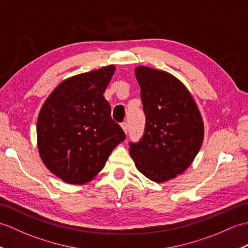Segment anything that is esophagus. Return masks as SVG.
<instances>
[{"label": "esophagus", "mask_w": 248, "mask_h": 248, "mask_svg": "<svg viewBox=\"0 0 248 248\" xmlns=\"http://www.w3.org/2000/svg\"><path fill=\"white\" fill-rule=\"evenodd\" d=\"M121 128H123V130L124 131V133L127 134L128 133V130H129V125L127 123H123L121 124Z\"/></svg>", "instance_id": "34e87169"}]
</instances>
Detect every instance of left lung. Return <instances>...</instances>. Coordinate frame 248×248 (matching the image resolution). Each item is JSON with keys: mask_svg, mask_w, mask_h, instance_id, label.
Instances as JSON below:
<instances>
[{"mask_svg": "<svg viewBox=\"0 0 248 248\" xmlns=\"http://www.w3.org/2000/svg\"><path fill=\"white\" fill-rule=\"evenodd\" d=\"M135 77L146 115L143 138L130 143L138 170L155 182H166L192 164L202 145L204 128L197 104L170 73L139 66Z\"/></svg>", "mask_w": 248, "mask_h": 248, "instance_id": "1", "label": "left lung"}]
</instances>
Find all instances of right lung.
<instances>
[{
    "mask_svg": "<svg viewBox=\"0 0 248 248\" xmlns=\"http://www.w3.org/2000/svg\"><path fill=\"white\" fill-rule=\"evenodd\" d=\"M115 72L109 65L62 81L37 119V146L46 168L62 181L84 184L101 171L125 134L103 97Z\"/></svg>",
    "mask_w": 248,
    "mask_h": 248,
    "instance_id": "obj_1",
    "label": "right lung"
}]
</instances>
